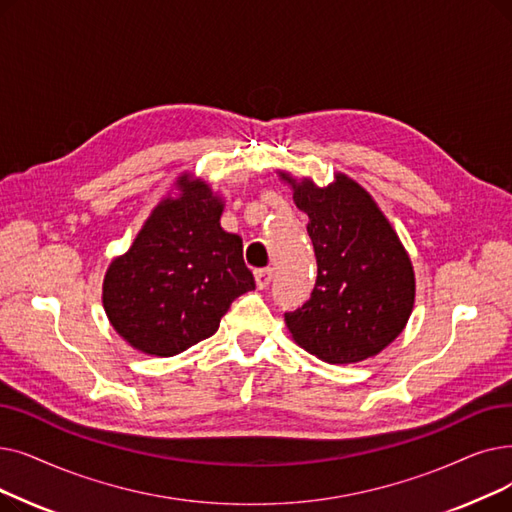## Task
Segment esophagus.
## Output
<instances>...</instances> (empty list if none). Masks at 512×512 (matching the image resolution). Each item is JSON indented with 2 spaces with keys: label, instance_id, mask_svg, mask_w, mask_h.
Returning a JSON list of instances; mask_svg holds the SVG:
<instances>
[{
  "label": "esophagus",
  "instance_id": "obj_1",
  "mask_svg": "<svg viewBox=\"0 0 512 512\" xmlns=\"http://www.w3.org/2000/svg\"><path fill=\"white\" fill-rule=\"evenodd\" d=\"M272 276H274V270L272 268H261V270H255V282H257V288H268L270 282H272Z\"/></svg>",
  "mask_w": 512,
  "mask_h": 512
}]
</instances>
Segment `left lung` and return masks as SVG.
<instances>
[{
  "instance_id": "obj_1",
  "label": "left lung",
  "mask_w": 512,
  "mask_h": 512,
  "mask_svg": "<svg viewBox=\"0 0 512 512\" xmlns=\"http://www.w3.org/2000/svg\"><path fill=\"white\" fill-rule=\"evenodd\" d=\"M295 205L307 213L318 263L311 297L284 314L297 345L328 364H355L381 353L406 328L414 307L412 261L374 198L337 173L326 188L295 180Z\"/></svg>"
}]
</instances>
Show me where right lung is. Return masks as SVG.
<instances>
[{
  "label": "right lung",
  "instance_id": "right-lung-1",
  "mask_svg": "<svg viewBox=\"0 0 512 512\" xmlns=\"http://www.w3.org/2000/svg\"><path fill=\"white\" fill-rule=\"evenodd\" d=\"M175 190L108 265L102 284L113 328L133 349L159 358L215 335L232 301L255 288L242 238L219 226L221 196L190 173L177 177Z\"/></svg>",
  "mask_w": 512,
  "mask_h": 512
}]
</instances>
